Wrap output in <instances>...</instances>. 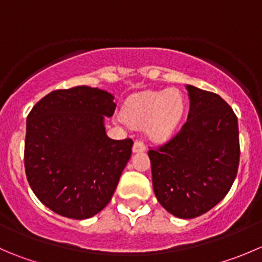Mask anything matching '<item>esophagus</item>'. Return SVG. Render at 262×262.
Here are the masks:
<instances>
[{"label": "esophagus", "instance_id": "obj_1", "mask_svg": "<svg viewBox=\"0 0 262 262\" xmlns=\"http://www.w3.org/2000/svg\"><path fill=\"white\" fill-rule=\"evenodd\" d=\"M146 149V144L143 141H136L133 144V152H142Z\"/></svg>", "mask_w": 262, "mask_h": 262}]
</instances>
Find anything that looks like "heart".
Wrapping results in <instances>:
<instances>
[{"mask_svg": "<svg viewBox=\"0 0 262 262\" xmlns=\"http://www.w3.org/2000/svg\"><path fill=\"white\" fill-rule=\"evenodd\" d=\"M184 108V97L179 91H148L137 95L128 103L125 118L137 125L148 123V132L152 137L165 138L180 123Z\"/></svg>", "mask_w": 262, "mask_h": 262, "instance_id": "1", "label": "heart"}]
</instances>
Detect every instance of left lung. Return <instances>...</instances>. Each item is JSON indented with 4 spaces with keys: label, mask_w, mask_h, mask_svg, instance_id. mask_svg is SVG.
Listing matches in <instances>:
<instances>
[{
    "label": "left lung",
    "mask_w": 262,
    "mask_h": 262,
    "mask_svg": "<svg viewBox=\"0 0 262 262\" xmlns=\"http://www.w3.org/2000/svg\"><path fill=\"white\" fill-rule=\"evenodd\" d=\"M189 115L180 130L148 151L157 201L182 219L216 206L237 177L239 132L233 108L219 95L187 85Z\"/></svg>",
    "instance_id": "8db88e82"
}]
</instances>
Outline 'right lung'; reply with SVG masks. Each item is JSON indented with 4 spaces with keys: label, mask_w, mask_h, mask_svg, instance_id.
<instances>
[{
    "label": "right lung",
    "mask_w": 262,
    "mask_h": 262,
    "mask_svg": "<svg viewBox=\"0 0 262 262\" xmlns=\"http://www.w3.org/2000/svg\"><path fill=\"white\" fill-rule=\"evenodd\" d=\"M113 100L106 91L85 85L56 90L28 115V183L38 200L61 216L83 220L105 209L130 159V138L106 136L103 119L114 115Z\"/></svg>",
    "instance_id": "obj_1"
}]
</instances>
